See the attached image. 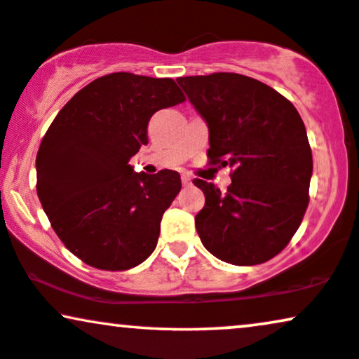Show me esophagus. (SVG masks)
Segmentation results:
<instances>
[{"mask_svg": "<svg viewBox=\"0 0 359 359\" xmlns=\"http://www.w3.org/2000/svg\"><path fill=\"white\" fill-rule=\"evenodd\" d=\"M182 184H184V187H187V185L192 184V179H190V175L182 174Z\"/></svg>", "mask_w": 359, "mask_h": 359, "instance_id": "1", "label": "esophagus"}]
</instances>
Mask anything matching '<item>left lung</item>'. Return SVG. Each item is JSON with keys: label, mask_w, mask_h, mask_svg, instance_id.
I'll list each match as a JSON object with an SVG mask.
<instances>
[{"label": "left lung", "mask_w": 359, "mask_h": 359, "mask_svg": "<svg viewBox=\"0 0 359 359\" xmlns=\"http://www.w3.org/2000/svg\"><path fill=\"white\" fill-rule=\"evenodd\" d=\"M177 83L208 126V164L232 169L226 192L194 180L205 195L195 215L203 247L232 265L269 262L290 243L310 202L313 158L300 114L273 88L243 74Z\"/></svg>", "instance_id": "left-lung-1"}]
</instances>
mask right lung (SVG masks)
<instances>
[{"mask_svg":"<svg viewBox=\"0 0 359 359\" xmlns=\"http://www.w3.org/2000/svg\"><path fill=\"white\" fill-rule=\"evenodd\" d=\"M185 101L174 79L112 72L71 97L36 156V190L66 248L99 270L122 271L156 250L179 172L133 170L154 112Z\"/></svg>","mask_w":359,"mask_h":359,"instance_id":"add662e5","label":"right lung"}]
</instances>
